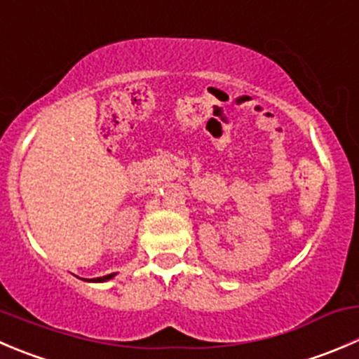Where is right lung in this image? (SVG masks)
I'll return each instance as SVG.
<instances>
[{"instance_id": "obj_1", "label": "right lung", "mask_w": 359, "mask_h": 359, "mask_svg": "<svg viewBox=\"0 0 359 359\" xmlns=\"http://www.w3.org/2000/svg\"><path fill=\"white\" fill-rule=\"evenodd\" d=\"M116 277V273H110V276H103V277H96V279H91L93 283H107V280L114 279Z\"/></svg>"}]
</instances>
